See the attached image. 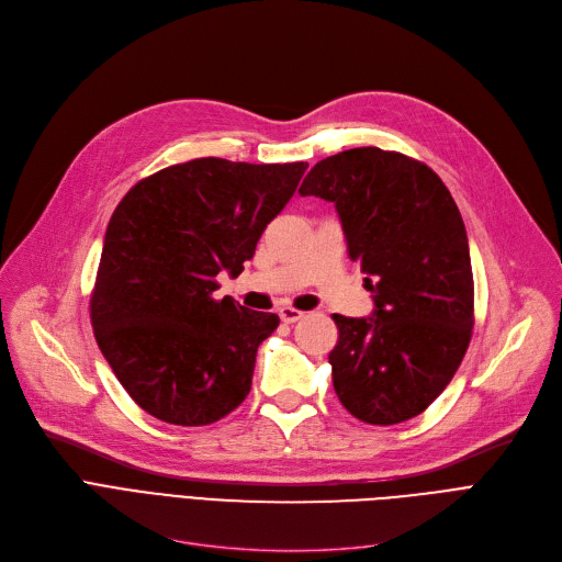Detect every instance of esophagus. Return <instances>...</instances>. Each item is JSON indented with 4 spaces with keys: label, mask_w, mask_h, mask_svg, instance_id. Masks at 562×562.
<instances>
[{
    "label": "esophagus",
    "mask_w": 562,
    "mask_h": 562,
    "mask_svg": "<svg viewBox=\"0 0 562 562\" xmlns=\"http://www.w3.org/2000/svg\"><path fill=\"white\" fill-rule=\"evenodd\" d=\"M305 316V312H301V310H296V307H280V318L284 321V323H296V321H301Z\"/></svg>",
    "instance_id": "esophagus-1"
}]
</instances>
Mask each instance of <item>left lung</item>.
<instances>
[{
    "instance_id": "left-lung-1",
    "label": "left lung",
    "mask_w": 562,
    "mask_h": 562,
    "mask_svg": "<svg viewBox=\"0 0 562 562\" xmlns=\"http://www.w3.org/2000/svg\"><path fill=\"white\" fill-rule=\"evenodd\" d=\"M301 195L335 202L373 314H333L341 405L364 424L407 422L445 392L474 328V276L458 204L426 164L380 147L318 161Z\"/></svg>"
}]
</instances>
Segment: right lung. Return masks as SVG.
Wrapping results in <instances>:
<instances>
[{"instance_id":"1","label":"right lung","mask_w":562,"mask_h":562,"mask_svg":"<svg viewBox=\"0 0 562 562\" xmlns=\"http://www.w3.org/2000/svg\"><path fill=\"white\" fill-rule=\"evenodd\" d=\"M305 170V161L204 157L145 177L115 206L91 323L115 378L147 415L206 426L248 396L257 348L280 318L216 301V276L244 271Z\"/></svg>"}]
</instances>
